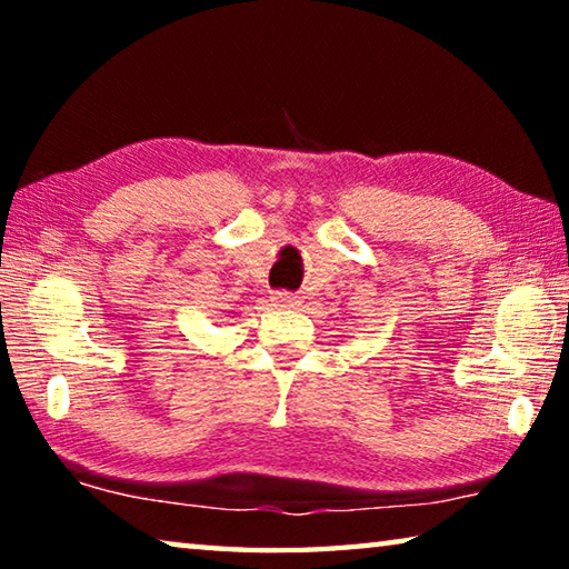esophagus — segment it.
I'll return each mask as SVG.
<instances>
[{
    "instance_id": "1",
    "label": "esophagus",
    "mask_w": 569,
    "mask_h": 569,
    "mask_svg": "<svg viewBox=\"0 0 569 569\" xmlns=\"http://www.w3.org/2000/svg\"><path fill=\"white\" fill-rule=\"evenodd\" d=\"M271 303L276 308H296L298 303H301V298H298L296 293H286V291H276L271 296Z\"/></svg>"
}]
</instances>
